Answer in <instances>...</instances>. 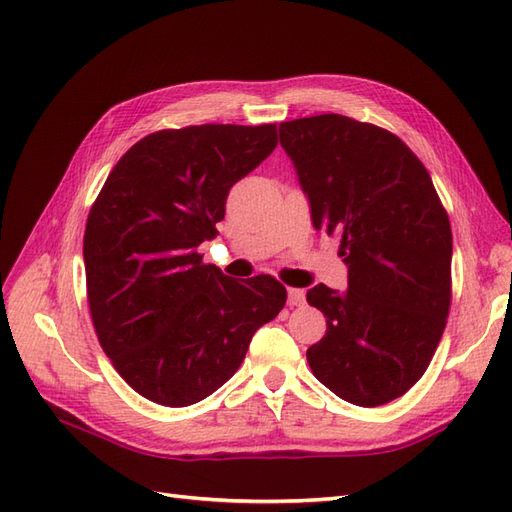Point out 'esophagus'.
<instances>
[{
  "mask_svg": "<svg viewBox=\"0 0 512 512\" xmlns=\"http://www.w3.org/2000/svg\"><path fill=\"white\" fill-rule=\"evenodd\" d=\"M303 303H305V290L288 288V305H303Z\"/></svg>",
  "mask_w": 512,
  "mask_h": 512,
  "instance_id": "obj_1",
  "label": "esophagus"
}]
</instances>
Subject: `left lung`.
Listing matches in <instances>:
<instances>
[{"instance_id":"left-lung-1","label":"left lung","mask_w":512,"mask_h":512,"mask_svg":"<svg viewBox=\"0 0 512 512\" xmlns=\"http://www.w3.org/2000/svg\"><path fill=\"white\" fill-rule=\"evenodd\" d=\"M316 230L339 237L348 290L307 303L327 333L307 348L314 376L354 406L410 391L436 352L451 307V222L423 162L371 123L316 115L280 123Z\"/></svg>"}]
</instances>
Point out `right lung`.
<instances>
[{"instance_id":"right-lung-1","label":"right lung","mask_w":512,"mask_h":512,"mask_svg":"<svg viewBox=\"0 0 512 512\" xmlns=\"http://www.w3.org/2000/svg\"><path fill=\"white\" fill-rule=\"evenodd\" d=\"M277 145L275 123H205L132 145L89 211L83 258L100 346L160 406L209 397L286 303L271 275L230 280L196 250L215 239L232 185Z\"/></svg>"}]
</instances>
